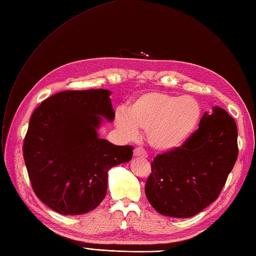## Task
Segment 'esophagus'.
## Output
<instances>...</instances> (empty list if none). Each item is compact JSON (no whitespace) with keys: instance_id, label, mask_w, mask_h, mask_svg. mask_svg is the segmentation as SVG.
Instances as JSON below:
<instances>
[{"instance_id":"34e87169","label":"esophagus","mask_w":256,"mask_h":256,"mask_svg":"<svg viewBox=\"0 0 256 256\" xmlns=\"http://www.w3.org/2000/svg\"><path fill=\"white\" fill-rule=\"evenodd\" d=\"M134 156H140V158H146L148 156H146V152L142 149V148H136V149L134 150Z\"/></svg>"}]
</instances>
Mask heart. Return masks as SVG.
<instances>
[{
    "label": "heart",
    "instance_id": "1",
    "mask_svg": "<svg viewBox=\"0 0 256 256\" xmlns=\"http://www.w3.org/2000/svg\"><path fill=\"white\" fill-rule=\"evenodd\" d=\"M200 107L190 96L164 92L141 94L129 104L126 115L116 117L118 129L132 139L138 130L146 132L153 150L170 152L178 149L194 132L200 119Z\"/></svg>",
    "mask_w": 256,
    "mask_h": 256
}]
</instances>
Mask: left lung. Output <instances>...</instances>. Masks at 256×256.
<instances>
[{
  "mask_svg": "<svg viewBox=\"0 0 256 256\" xmlns=\"http://www.w3.org/2000/svg\"><path fill=\"white\" fill-rule=\"evenodd\" d=\"M238 158L234 119L214 106L184 144L158 154L144 192L158 214L190 218L217 200Z\"/></svg>",
  "mask_w": 256,
  "mask_h": 256,
  "instance_id": "1",
  "label": "left lung"
}]
</instances>
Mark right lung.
Listing matches in <instances>:
<instances>
[{
    "mask_svg": "<svg viewBox=\"0 0 256 256\" xmlns=\"http://www.w3.org/2000/svg\"><path fill=\"white\" fill-rule=\"evenodd\" d=\"M108 90H64L32 112L24 140V160L32 190L62 214H83L107 192L108 171L132 158V146L98 137L104 119L115 118Z\"/></svg>",
    "mask_w": 256,
    "mask_h": 256,
    "instance_id": "right-lung-1",
    "label": "right lung"
}]
</instances>
